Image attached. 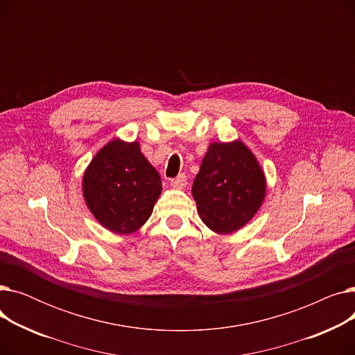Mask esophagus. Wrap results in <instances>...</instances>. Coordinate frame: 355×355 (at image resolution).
I'll use <instances>...</instances> for the list:
<instances>
[{
    "label": "esophagus",
    "instance_id": "1",
    "mask_svg": "<svg viewBox=\"0 0 355 355\" xmlns=\"http://www.w3.org/2000/svg\"><path fill=\"white\" fill-rule=\"evenodd\" d=\"M170 184L174 190H182L185 187V184H187V178H185V175H178L173 178Z\"/></svg>",
    "mask_w": 355,
    "mask_h": 355
}]
</instances>
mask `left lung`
I'll return each instance as SVG.
<instances>
[{
	"label": "left lung",
	"mask_w": 355,
	"mask_h": 355,
	"mask_svg": "<svg viewBox=\"0 0 355 355\" xmlns=\"http://www.w3.org/2000/svg\"><path fill=\"white\" fill-rule=\"evenodd\" d=\"M197 211L210 230L230 234L254 217L266 197V177L240 139L213 142L194 180Z\"/></svg>",
	"instance_id": "8db88e82"
}]
</instances>
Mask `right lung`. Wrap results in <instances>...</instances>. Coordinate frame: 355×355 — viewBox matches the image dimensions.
Instances as JSON below:
<instances>
[{"label":"right lung","mask_w":355,"mask_h":355,"mask_svg":"<svg viewBox=\"0 0 355 355\" xmlns=\"http://www.w3.org/2000/svg\"><path fill=\"white\" fill-rule=\"evenodd\" d=\"M161 177L141 153L139 142L112 139L87 165L82 191L86 206L112 233L130 234L151 217Z\"/></svg>","instance_id":"obj_1"}]
</instances>
